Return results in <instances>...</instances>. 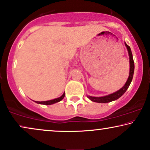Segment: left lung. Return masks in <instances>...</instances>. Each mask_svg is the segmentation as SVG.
Returning <instances> with one entry per match:
<instances>
[{
	"label": "left lung",
	"mask_w": 150,
	"mask_h": 150,
	"mask_svg": "<svg viewBox=\"0 0 150 150\" xmlns=\"http://www.w3.org/2000/svg\"><path fill=\"white\" fill-rule=\"evenodd\" d=\"M125 45H126L127 50H128L129 55V62H130V71H129V76L128 79H127L126 83H125V86H124L121 89L118 90V91L114 92V93L112 94H110V95H109L105 96V97H90V96H88V97L89 98L91 101H95V102H97V103L110 102V101H115L116 100V99H119L122 95H124V93L127 91V90L128 89L129 86H130L131 82H132V81L133 76H134V59H133L132 53V51H131L130 47H129V46L127 45L126 43H125Z\"/></svg>",
	"instance_id": "1"
}]
</instances>
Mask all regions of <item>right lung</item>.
<instances>
[{"instance_id": "1", "label": "right lung", "mask_w": 150, "mask_h": 150, "mask_svg": "<svg viewBox=\"0 0 150 150\" xmlns=\"http://www.w3.org/2000/svg\"><path fill=\"white\" fill-rule=\"evenodd\" d=\"M64 95H65V93H64L60 97L57 98V99H53V100H49V101H35V102L38 103H40V104L51 105V104H53V103H55L58 102V101H60L64 97Z\"/></svg>"}]
</instances>
